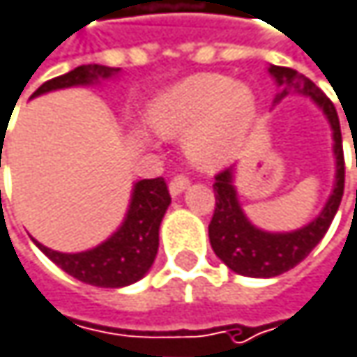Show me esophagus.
<instances>
[{"label":"esophagus","instance_id":"1","mask_svg":"<svg viewBox=\"0 0 357 357\" xmlns=\"http://www.w3.org/2000/svg\"><path fill=\"white\" fill-rule=\"evenodd\" d=\"M187 187H189V176H187V174H176V176H172V181H170V185H168V189H170L172 195L183 193Z\"/></svg>","mask_w":357,"mask_h":357}]
</instances>
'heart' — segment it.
<instances>
[{
  "label": "heart",
  "instance_id": "b5f03b06",
  "mask_svg": "<svg viewBox=\"0 0 357 357\" xmlns=\"http://www.w3.org/2000/svg\"><path fill=\"white\" fill-rule=\"evenodd\" d=\"M256 118L248 85L222 75H195L164 89L149 105L147 120L164 137L185 135L189 160L204 170L227 166Z\"/></svg>",
  "mask_w": 357,
  "mask_h": 357
}]
</instances>
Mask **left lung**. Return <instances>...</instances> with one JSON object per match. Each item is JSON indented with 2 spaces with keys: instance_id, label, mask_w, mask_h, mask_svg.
<instances>
[{
  "instance_id": "1",
  "label": "left lung",
  "mask_w": 357,
  "mask_h": 357,
  "mask_svg": "<svg viewBox=\"0 0 357 357\" xmlns=\"http://www.w3.org/2000/svg\"><path fill=\"white\" fill-rule=\"evenodd\" d=\"M270 75L282 85L284 89L278 95L284 97L289 91H301L310 95L326 114L331 126H333V139H335V158H337V181L331 199L326 202L320 216L310 222L307 227L295 231V233H264L256 229L241 212V206L237 202V191L233 187V170H220L214 178V197L216 208L208 227L210 243L214 254L237 274L254 276V278H270L278 276L291 268H295L301 260L307 258V254L320 243V239L326 235L345 187V158H343V139H341V126L339 116L335 109V103L324 95V91L318 89L307 77L299 75L293 68L287 66H270ZM357 166V155H356Z\"/></svg>"
}]
</instances>
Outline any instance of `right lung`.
<instances>
[{
  "instance_id": "right-lung-1",
  "label": "right lung",
  "mask_w": 357,
  "mask_h": 357,
  "mask_svg": "<svg viewBox=\"0 0 357 357\" xmlns=\"http://www.w3.org/2000/svg\"><path fill=\"white\" fill-rule=\"evenodd\" d=\"M114 73H118V68L85 64L43 83L33 93V97L54 89L87 85L97 79H105ZM168 206H170V193L166 181L162 176L145 178L135 185V193L124 225L99 248L83 254H60L41 243H37V248L56 266H60L64 272L87 284L107 287V289L124 287L137 282L153 264L160 243L158 237L160 222Z\"/></svg>"
}]
</instances>
